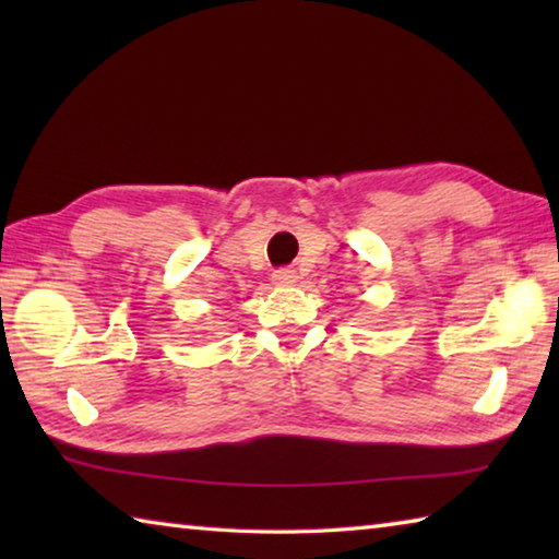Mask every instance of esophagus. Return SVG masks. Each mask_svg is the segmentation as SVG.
Here are the masks:
<instances>
[{"label": "esophagus", "instance_id": "esophagus-1", "mask_svg": "<svg viewBox=\"0 0 559 559\" xmlns=\"http://www.w3.org/2000/svg\"><path fill=\"white\" fill-rule=\"evenodd\" d=\"M271 278H273V283H278V286H290V283H296V271L293 269H276L271 273Z\"/></svg>", "mask_w": 559, "mask_h": 559}]
</instances>
